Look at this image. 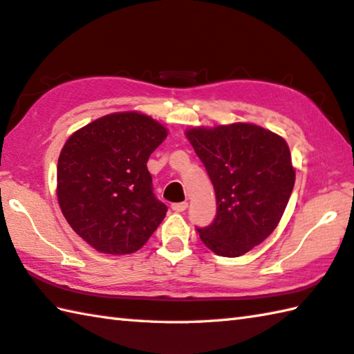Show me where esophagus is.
I'll return each instance as SVG.
<instances>
[{
    "mask_svg": "<svg viewBox=\"0 0 354 354\" xmlns=\"http://www.w3.org/2000/svg\"><path fill=\"white\" fill-rule=\"evenodd\" d=\"M189 207V204L187 203H175V204H171V210L173 212H184L185 209Z\"/></svg>",
    "mask_w": 354,
    "mask_h": 354,
    "instance_id": "34e87169",
    "label": "esophagus"
}]
</instances>
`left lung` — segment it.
I'll return each instance as SVG.
<instances>
[{
    "mask_svg": "<svg viewBox=\"0 0 354 354\" xmlns=\"http://www.w3.org/2000/svg\"><path fill=\"white\" fill-rule=\"evenodd\" d=\"M215 189L216 216L198 229L212 252L240 257L265 241L283 216L295 170L285 139L236 122L185 131Z\"/></svg>",
    "mask_w": 354,
    "mask_h": 354,
    "instance_id": "left-lung-1",
    "label": "left lung"
}]
</instances>
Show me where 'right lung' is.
Returning a JSON list of instances; mask_svg holds the SVG:
<instances>
[{"instance_id":"add662e5","label":"right lung","mask_w":354,"mask_h":354,"mask_svg":"<svg viewBox=\"0 0 354 354\" xmlns=\"http://www.w3.org/2000/svg\"><path fill=\"white\" fill-rule=\"evenodd\" d=\"M167 134L150 115L124 111L93 120L63 145L57 164L62 214L99 252H136L165 218L147 160Z\"/></svg>"}]
</instances>
